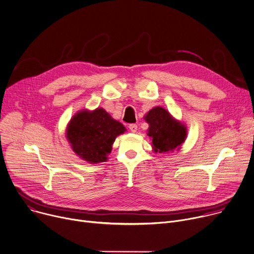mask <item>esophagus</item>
Returning <instances> with one entry per match:
<instances>
[{"instance_id":"1","label":"esophagus","mask_w":254,"mask_h":254,"mask_svg":"<svg viewBox=\"0 0 254 254\" xmlns=\"http://www.w3.org/2000/svg\"><path fill=\"white\" fill-rule=\"evenodd\" d=\"M128 128L130 129V131L131 132H136V130H137V126L136 125H134V124H131V125H129V127H128Z\"/></svg>"}]
</instances>
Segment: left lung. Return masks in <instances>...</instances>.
<instances>
[{
	"mask_svg": "<svg viewBox=\"0 0 254 254\" xmlns=\"http://www.w3.org/2000/svg\"><path fill=\"white\" fill-rule=\"evenodd\" d=\"M143 119L148 124L147 135L151 139L152 150L155 153H167L181 149L188 136L185 124L161 107L151 109Z\"/></svg>",
	"mask_w": 254,
	"mask_h": 254,
	"instance_id": "1",
	"label": "left lung"
}]
</instances>
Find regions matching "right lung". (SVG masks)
Listing matches in <instances>:
<instances>
[{"instance_id": "add662e5", "label": "right lung", "mask_w": 254, "mask_h": 254, "mask_svg": "<svg viewBox=\"0 0 254 254\" xmlns=\"http://www.w3.org/2000/svg\"><path fill=\"white\" fill-rule=\"evenodd\" d=\"M125 131L124 125L103 108L94 111L84 109L68 122L65 137L79 158L89 163H99L108 160L117 136Z\"/></svg>"}]
</instances>
